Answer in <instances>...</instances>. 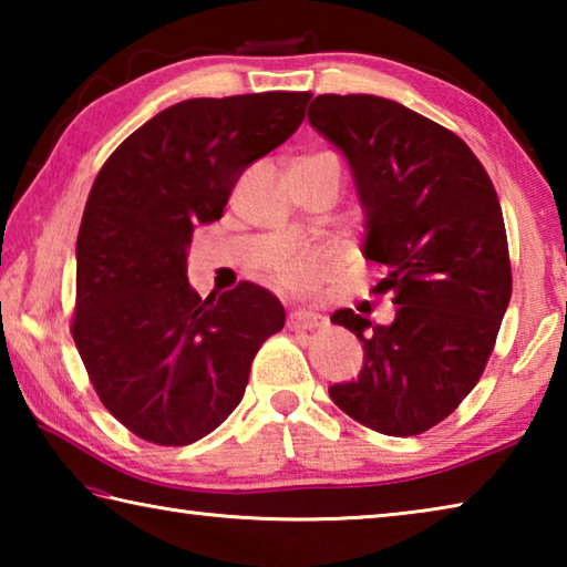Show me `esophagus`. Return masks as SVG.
<instances>
[{
    "instance_id": "obj_1",
    "label": "esophagus",
    "mask_w": 567,
    "mask_h": 567,
    "mask_svg": "<svg viewBox=\"0 0 567 567\" xmlns=\"http://www.w3.org/2000/svg\"><path fill=\"white\" fill-rule=\"evenodd\" d=\"M320 312H315L312 307H295L290 312V324L295 330H312L320 324Z\"/></svg>"
}]
</instances>
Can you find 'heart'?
<instances>
[{
  "label": "heart",
  "instance_id": "obj_1",
  "mask_svg": "<svg viewBox=\"0 0 567 567\" xmlns=\"http://www.w3.org/2000/svg\"><path fill=\"white\" fill-rule=\"evenodd\" d=\"M282 275H285V280H295V277H300V275H302V267H297V265H287L285 270H282Z\"/></svg>",
  "mask_w": 567,
  "mask_h": 567
}]
</instances>
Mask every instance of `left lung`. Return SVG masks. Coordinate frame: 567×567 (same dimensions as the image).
I'll use <instances>...</instances> for the list:
<instances>
[{
	"label": "left lung",
	"mask_w": 567,
	"mask_h": 567,
	"mask_svg": "<svg viewBox=\"0 0 567 567\" xmlns=\"http://www.w3.org/2000/svg\"><path fill=\"white\" fill-rule=\"evenodd\" d=\"M307 120L348 159L364 209L362 255L385 265L395 320L332 315L362 342L358 380L330 398L382 435H420L477 385L513 292L503 209L463 140L375 94H318Z\"/></svg>",
	"instance_id": "left-lung-1"
}]
</instances>
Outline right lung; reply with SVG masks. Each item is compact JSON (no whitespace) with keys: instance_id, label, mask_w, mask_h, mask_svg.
I'll return each instance as SVG.
<instances>
[{"instance_id":"1","label":"right lung","mask_w":567,"mask_h":567,"mask_svg":"<svg viewBox=\"0 0 567 567\" xmlns=\"http://www.w3.org/2000/svg\"><path fill=\"white\" fill-rule=\"evenodd\" d=\"M310 92L197 97L162 110L104 162L76 235L72 338L114 417L155 445L213 433L249 364L285 324L260 285L199 297L187 280L197 225L223 217L239 175L305 120Z\"/></svg>"}]
</instances>
